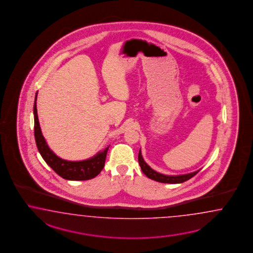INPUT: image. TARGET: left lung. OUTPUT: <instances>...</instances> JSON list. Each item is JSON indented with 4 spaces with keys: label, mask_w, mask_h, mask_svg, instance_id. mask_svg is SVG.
Here are the masks:
<instances>
[{
    "label": "left lung",
    "mask_w": 253,
    "mask_h": 253,
    "mask_svg": "<svg viewBox=\"0 0 253 253\" xmlns=\"http://www.w3.org/2000/svg\"><path fill=\"white\" fill-rule=\"evenodd\" d=\"M138 161H139V165L142 169V171L144 172V175L147 178H151L153 180H156L158 182H162V183H172V184H176V183H182L186 180L190 179L192 178L193 176H195L199 171H195L192 173H189V174H184V175H178V176H168V175H164L161 173H158L157 171L152 169L148 165L144 162V158L142 157V153L141 150L139 151V155H138Z\"/></svg>",
    "instance_id": "obj_1"
}]
</instances>
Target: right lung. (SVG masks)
I'll use <instances>...</instances> for the list:
<instances>
[{
	"label": "right lung",
	"instance_id": "right-lung-1",
	"mask_svg": "<svg viewBox=\"0 0 253 253\" xmlns=\"http://www.w3.org/2000/svg\"><path fill=\"white\" fill-rule=\"evenodd\" d=\"M38 95V93H37ZM37 95L34 103V133L37 147L45 162L62 178L68 180H87L96 177L102 170L109 146L97 153L95 157L83 161H67L57 157L49 149L41 132L37 113Z\"/></svg>",
	"mask_w": 253,
	"mask_h": 253
}]
</instances>
